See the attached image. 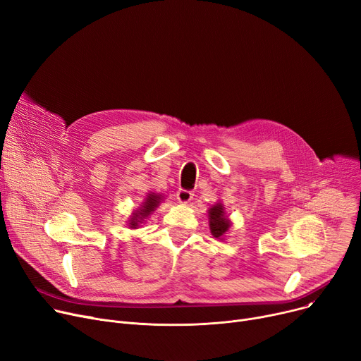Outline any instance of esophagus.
<instances>
[{
	"label": "esophagus",
	"mask_w": 361,
	"mask_h": 361,
	"mask_svg": "<svg viewBox=\"0 0 361 361\" xmlns=\"http://www.w3.org/2000/svg\"><path fill=\"white\" fill-rule=\"evenodd\" d=\"M192 197H194L192 190H188V189H183V188H180V189L178 190V192H176V198H178V201L182 202V204L189 202L190 200H192Z\"/></svg>",
	"instance_id": "34e87169"
}]
</instances>
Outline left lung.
<instances>
[{"mask_svg": "<svg viewBox=\"0 0 361 361\" xmlns=\"http://www.w3.org/2000/svg\"><path fill=\"white\" fill-rule=\"evenodd\" d=\"M223 205L217 204L213 208H209V228L214 238L224 236V233L228 230L230 221L224 217Z\"/></svg>", "mask_w": 361, "mask_h": 361, "instance_id": "obj_1", "label": "left lung"}]
</instances>
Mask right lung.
<instances>
[{
	"label": "right lung",
	"mask_w": 361,
	"mask_h": 361,
	"mask_svg": "<svg viewBox=\"0 0 361 361\" xmlns=\"http://www.w3.org/2000/svg\"><path fill=\"white\" fill-rule=\"evenodd\" d=\"M159 200H160V197H159V195H154V194H150V195H148L147 201L144 202L142 209H141V211H138V214H135V216H134V219H133V221L130 223V224H131V227H135V226L138 224V221H140V220H137V219H140V216H141V217H147L148 214H150L152 211L157 207Z\"/></svg>",
	"instance_id": "1"
}]
</instances>
